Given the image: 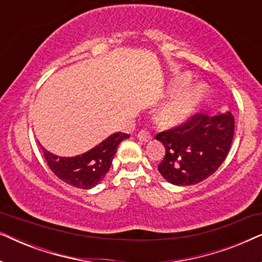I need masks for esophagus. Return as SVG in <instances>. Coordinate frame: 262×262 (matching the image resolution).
Instances as JSON below:
<instances>
[{
  "instance_id": "34e87169",
  "label": "esophagus",
  "mask_w": 262,
  "mask_h": 262,
  "mask_svg": "<svg viewBox=\"0 0 262 262\" xmlns=\"http://www.w3.org/2000/svg\"><path fill=\"white\" fill-rule=\"evenodd\" d=\"M137 137H138L139 141H142V142H149L150 139H151V135L149 134V131L141 130V131L138 132Z\"/></svg>"
}]
</instances>
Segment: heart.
<instances>
[{
  "mask_svg": "<svg viewBox=\"0 0 262 262\" xmlns=\"http://www.w3.org/2000/svg\"><path fill=\"white\" fill-rule=\"evenodd\" d=\"M189 80H191L189 74L179 75L173 83V91L187 84ZM204 95H205V88L202 84L189 88L159 111L156 117L157 124L162 127H173L184 123L194 112Z\"/></svg>",
  "mask_w": 262,
  "mask_h": 262,
  "instance_id": "b5f03b06",
  "label": "heart"
}]
</instances>
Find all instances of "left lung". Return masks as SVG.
I'll list each match as a JSON object with an SVG mask.
<instances>
[{"label":"left lung","instance_id":"obj_1","mask_svg":"<svg viewBox=\"0 0 262 262\" xmlns=\"http://www.w3.org/2000/svg\"><path fill=\"white\" fill-rule=\"evenodd\" d=\"M235 132L230 112L196 113L184 123L156 135L166 148L159 164L161 175L177 186L195 185L205 180L227 159Z\"/></svg>","mask_w":262,"mask_h":262}]
</instances>
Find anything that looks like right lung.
<instances>
[{"mask_svg":"<svg viewBox=\"0 0 262 262\" xmlns=\"http://www.w3.org/2000/svg\"><path fill=\"white\" fill-rule=\"evenodd\" d=\"M128 137L130 135L117 132L111 135L95 148L74 157L53 155L40 144L39 145L42 149L46 162L53 174L74 187L89 189L98 185L105 178L112 164L118 145L121 141Z\"/></svg>","mask_w":262,"mask_h":262,"instance_id":"add662e5","label":"right lung"}]
</instances>
